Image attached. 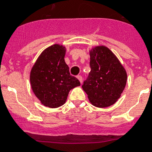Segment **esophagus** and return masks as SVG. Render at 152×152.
Masks as SVG:
<instances>
[{"label":"esophagus","mask_w":152,"mask_h":152,"mask_svg":"<svg viewBox=\"0 0 152 152\" xmlns=\"http://www.w3.org/2000/svg\"><path fill=\"white\" fill-rule=\"evenodd\" d=\"M77 78H78V80H80V82L82 83V81H83V78H82V76H80V75H78V76H77Z\"/></svg>","instance_id":"esophagus-1"}]
</instances>
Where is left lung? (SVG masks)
I'll return each mask as SVG.
<instances>
[{
    "label": "left lung",
    "mask_w": 152,
    "mask_h": 152,
    "mask_svg": "<svg viewBox=\"0 0 152 152\" xmlns=\"http://www.w3.org/2000/svg\"><path fill=\"white\" fill-rule=\"evenodd\" d=\"M91 72L83 81V91L92 105L107 107L120 98L125 89L127 74L115 55L106 46L90 52Z\"/></svg>",
    "instance_id": "8db88e82"
}]
</instances>
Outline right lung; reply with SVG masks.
Segmentation results:
<instances>
[{"instance_id":"add662e5","label":"right lung","mask_w":152,"mask_h":152,"mask_svg":"<svg viewBox=\"0 0 152 152\" xmlns=\"http://www.w3.org/2000/svg\"><path fill=\"white\" fill-rule=\"evenodd\" d=\"M64 55V46L53 45L42 53L31 72L30 80L34 95L51 108L62 106L69 91L80 85L78 79L70 75Z\"/></svg>"}]
</instances>
